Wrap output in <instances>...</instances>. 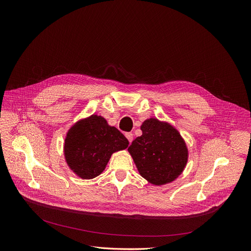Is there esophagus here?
Segmentation results:
<instances>
[{"instance_id":"esophagus-1","label":"esophagus","mask_w":251,"mask_h":251,"mask_svg":"<svg viewBox=\"0 0 251 251\" xmlns=\"http://www.w3.org/2000/svg\"><path fill=\"white\" fill-rule=\"evenodd\" d=\"M125 136H126V138L128 139V141L131 143L132 142V140H133V134L131 133V132H127V133H125Z\"/></svg>"}]
</instances>
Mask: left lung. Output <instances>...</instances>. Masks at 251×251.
<instances>
[{"instance_id": "obj_1", "label": "left lung", "mask_w": 251, "mask_h": 251, "mask_svg": "<svg viewBox=\"0 0 251 251\" xmlns=\"http://www.w3.org/2000/svg\"><path fill=\"white\" fill-rule=\"evenodd\" d=\"M140 129L142 135L128 148L139 174L157 186L174 181L187 164L185 141L172 125L155 118L144 121Z\"/></svg>"}]
</instances>
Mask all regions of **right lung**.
I'll list each match as a JSON object with an SVG mask.
<instances>
[{
	"label": "right lung",
	"mask_w": 251,
	"mask_h": 251,
	"mask_svg": "<svg viewBox=\"0 0 251 251\" xmlns=\"http://www.w3.org/2000/svg\"><path fill=\"white\" fill-rule=\"evenodd\" d=\"M129 141L101 116L91 115L76 122L65 138L64 154L69 168L81 179L102 173L111 155L128 148Z\"/></svg>",
	"instance_id": "obj_1"
}]
</instances>
